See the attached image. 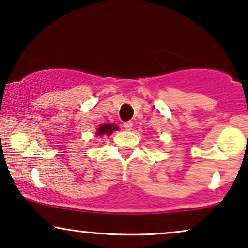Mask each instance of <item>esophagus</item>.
<instances>
[{
	"instance_id": "34e87169",
	"label": "esophagus",
	"mask_w": 248,
	"mask_h": 248,
	"mask_svg": "<svg viewBox=\"0 0 248 248\" xmlns=\"http://www.w3.org/2000/svg\"><path fill=\"white\" fill-rule=\"evenodd\" d=\"M123 126H124V129H125V130L130 131V130H132L133 123H132V122H131V121H129V122H125V123L123 124Z\"/></svg>"
}]
</instances>
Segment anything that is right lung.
Returning a JSON list of instances; mask_svg holds the SVG:
<instances>
[{
	"instance_id": "right-lung-1",
	"label": "right lung",
	"mask_w": 248,
	"mask_h": 248,
	"mask_svg": "<svg viewBox=\"0 0 248 248\" xmlns=\"http://www.w3.org/2000/svg\"><path fill=\"white\" fill-rule=\"evenodd\" d=\"M118 130V127L114 124H102L100 125L99 129H97V133L99 136H103V134H107V136H110L112 133V131Z\"/></svg>"
}]
</instances>
